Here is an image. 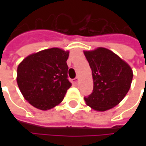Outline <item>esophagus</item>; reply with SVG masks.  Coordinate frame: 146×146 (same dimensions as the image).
Listing matches in <instances>:
<instances>
[{
	"label": "esophagus",
	"instance_id": "34e87169",
	"mask_svg": "<svg viewBox=\"0 0 146 146\" xmlns=\"http://www.w3.org/2000/svg\"><path fill=\"white\" fill-rule=\"evenodd\" d=\"M78 81H79V79H78V78H75L72 82H73L74 84H78Z\"/></svg>",
	"mask_w": 146,
	"mask_h": 146
}]
</instances>
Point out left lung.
Returning a JSON list of instances; mask_svg holds the SVG:
<instances>
[{
	"label": "left lung",
	"instance_id": "8db88e82",
	"mask_svg": "<svg viewBox=\"0 0 146 146\" xmlns=\"http://www.w3.org/2000/svg\"><path fill=\"white\" fill-rule=\"evenodd\" d=\"M84 53L93 79V93L84 97L85 102L98 111L115 107L130 88L133 77L131 67L107 48H98Z\"/></svg>",
	"mask_w": 146,
	"mask_h": 146
}]
</instances>
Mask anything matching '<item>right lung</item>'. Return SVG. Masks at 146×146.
I'll return each mask as SVG.
<instances>
[{
    "instance_id": "obj_1",
    "label": "right lung",
    "mask_w": 146,
    "mask_h": 146,
    "mask_svg": "<svg viewBox=\"0 0 146 146\" xmlns=\"http://www.w3.org/2000/svg\"><path fill=\"white\" fill-rule=\"evenodd\" d=\"M68 56V51L48 48L29 55L19 65L17 83L31 106L47 110L62 102L71 86L67 75Z\"/></svg>"
}]
</instances>
